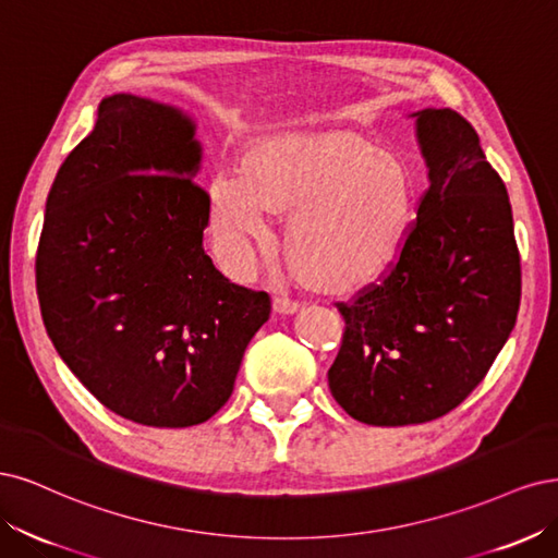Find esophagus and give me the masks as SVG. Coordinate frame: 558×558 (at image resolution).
<instances>
[{
    "mask_svg": "<svg viewBox=\"0 0 558 558\" xmlns=\"http://www.w3.org/2000/svg\"><path fill=\"white\" fill-rule=\"evenodd\" d=\"M274 311L278 315H294L299 311V301L292 299H284V296H276L274 299Z\"/></svg>",
    "mask_w": 558,
    "mask_h": 558,
    "instance_id": "esophagus-1",
    "label": "esophagus"
}]
</instances>
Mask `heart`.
Here are the masks:
<instances>
[{"instance_id": "b5f03b06", "label": "heart", "mask_w": 558, "mask_h": 558, "mask_svg": "<svg viewBox=\"0 0 558 558\" xmlns=\"http://www.w3.org/2000/svg\"><path fill=\"white\" fill-rule=\"evenodd\" d=\"M274 213H294L290 255L317 284L350 292L399 259L415 215V181L399 157L329 136L280 141L225 167L210 187V236L233 276L274 241Z\"/></svg>"}]
</instances>
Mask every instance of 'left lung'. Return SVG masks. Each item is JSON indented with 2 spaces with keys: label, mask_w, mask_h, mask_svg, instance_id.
Here are the masks:
<instances>
[{
  "label": "left lung",
  "mask_w": 558,
  "mask_h": 558,
  "mask_svg": "<svg viewBox=\"0 0 558 558\" xmlns=\"http://www.w3.org/2000/svg\"><path fill=\"white\" fill-rule=\"evenodd\" d=\"M410 118L428 190L391 274L338 303L345 333L329 368L338 405L371 426L454 410L506 345L521 299L512 206L477 132L449 109Z\"/></svg>",
  "instance_id": "1"
}]
</instances>
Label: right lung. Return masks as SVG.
Segmentation results:
<instances>
[{
	"mask_svg": "<svg viewBox=\"0 0 558 558\" xmlns=\"http://www.w3.org/2000/svg\"><path fill=\"white\" fill-rule=\"evenodd\" d=\"M196 122L173 104L104 97L46 202L37 294L62 362L116 415L185 428L231 397L266 292L204 253L210 199Z\"/></svg>",
	"mask_w": 558,
	"mask_h": 558,
	"instance_id": "right-lung-1",
	"label": "right lung"
}]
</instances>
